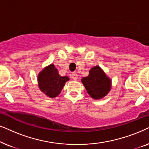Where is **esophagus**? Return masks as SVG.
<instances>
[{
  "mask_svg": "<svg viewBox=\"0 0 149 149\" xmlns=\"http://www.w3.org/2000/svg\"><path fill=\"white\" fill-rule=\"evenodd\" d=\"M71 78H72L73 80H76L77 79H78V74H77V73L76 72L72 73V74H71Z\"/></svg>",
  "mask_w": 149,
  "mask_h": 149,
  "instance_id": "1",
  "label": "esophagus"
}]
</instances>
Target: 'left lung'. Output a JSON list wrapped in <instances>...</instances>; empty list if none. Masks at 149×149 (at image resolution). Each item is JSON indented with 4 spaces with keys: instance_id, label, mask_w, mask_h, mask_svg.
Instances as JSON below:
<instances>
[{
    "instance_id": "1",
    "label": "left lung",
    "mask_w": 149,
    "mask_h": 149,
    "mask_svg": "<svg viewBox=\"0 0 149 149\" xmlns=\"http://www.w3.org/2000/svg\"><path fill=\"white\" fill-rule=\"evenodd\" d=\"M82 82L87 93L95 100L104 97L111 89V80L97 65L91 69L88 76L82 78Z\"/></svg>"
}]
</instances>
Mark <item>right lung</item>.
<instances>
[{
    "label": "right lung",
    "instance_id": "add662e5",
    "mask_svg": "<svg viewBox=\"0 0 149 149\" xmlns=\"http://www.w3.org/2000/svg\"><path fill=\"white\" fill-rule=\"evenodd\" d=\"M69 80L67 76H61L53 64L45 67L38 75L39 88L51 98L56 97L60 94L65 83Z\"/></svg>",
    "mask_w": 149,
    "mask_h": 149
}]
</instances>
